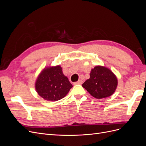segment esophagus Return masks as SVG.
<instances>
[{
  "mask_svg": "<svg viewBox=\"0 0 146 146\" xmlns=\"http://www.w3.org/2000/svg\"><path fill=\"white\" fill-rule=\"evenodd\" d=\"M82 83H83V81L82 80H79L78 82L74 83V85H81V84H82Z\"/></svg>",
  "mask_w": 146,
  "mask_h": 146,
  "instance_id": "1",
  "label": "esophagus"
}]
</instances>
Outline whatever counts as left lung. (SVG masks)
Masks as SVG:
<instances>
[{"instance_id":"left-lung-1","label":"left lung","mask_w":146,"mask_h":146,"mask_svg":"<svg viewBox=\"0 0 146 146\" xmlns=\"http://www.w3.org/2000/svg\"><path fill=\"white\" fill-rule=\"evenodd\" d=\"M90 78L82 84V86L98 99L108 98L115 92L117 78L111 70L102 66H96L92 69Z\"/></svg>"}]
</instances>
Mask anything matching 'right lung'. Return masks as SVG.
Returning a JSON list of instances; mask_svg holds the SVG:
<instances>
[{
	"label": "right lung",
	"instance_id": "obj_1",
	"mask_svg": "<svg viewBox=\"0 0 146 146\" xmlns=\"http://www.w3.org/2000/svg\"><path fill=\"white\" fill-rule=\"evenodd\" d=\"M39 96L48 101L59 100L67 95L72 85L65 76L60 65L44 68L35 82Z\"/></svg>",
	"mask_w": 146,
	"mask_h": 146
}]
</instances>
